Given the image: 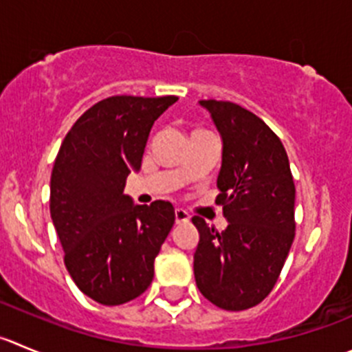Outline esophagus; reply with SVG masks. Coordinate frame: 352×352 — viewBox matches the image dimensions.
Here are the masks:
<instances>
[{"instance_id":"34e87169","label":"esophagus","mask_w":352,"mask_h":352,"mask_svg":"<svg viewBox=\"0 0 352 352\" xmlns=\"http://www.w3.org/2000/svg\"><path fill=\"white\" fill-rule=\"evenodd\" d=\"M174 221H176V224L188 223V221H190L188 212H186V210H183V209H176V210H174Z\"/></svg>"}]
</instances>
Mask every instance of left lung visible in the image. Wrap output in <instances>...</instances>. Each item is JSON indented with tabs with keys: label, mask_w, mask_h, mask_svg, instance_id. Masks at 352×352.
<instances>
[{
	"label": "left lung",
	"mask_w": 352,
	"mask_h": 352,
	"mask_svg": "<svg viewBox=\"0 0 352 352\" xmlns=\"http://www.w3.org/2000/svg\"><path fill=\"white\" fill-rule=\"evenodd\" d=\"M223 138L217 176L228 228L193 216L200 233L193 273L202 296L226 311L257 306L273 290L296 236V185L282 142L250 110L202 100Z\"/></svg>",
	"instance_id": "1"
}]
</instances>
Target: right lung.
Returning <instances> with one entry per match:
<instances>
[{
  "label": "right lung",
  "instance_id": "1",
  "mask_svg": "<svg viewBox=\"0 0 352 352\" xmlns=\"http://www.w3.org/2000/svg\"><path fill=\"white\" fill-rule=\"evenodd\" d=\"M178 96H110L79 117L56 153L50 212L78 289L105 306L142 296L174 224L166 200L133 206L124 195L142 167L153 122Z\"/></svg>",
  "mask_w": 352,
  "mask_h": 352
}]
</instances>
